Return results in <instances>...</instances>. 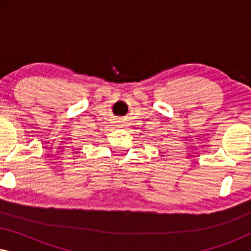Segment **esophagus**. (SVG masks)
<instances>
[{"mask_svg":"<svg viewBox=\"0 0 251 251\" xmlns=\"http://www.w3.org/2000/svg\"><path fill=\"white\" fill-rule=\"evenodd\" d=\"M118 122H121V121H118Z\"/></svg>","mask_w":251,"mask_h":251,"instance_id":"obj_1","label":"esophagus"}]
</instances>
